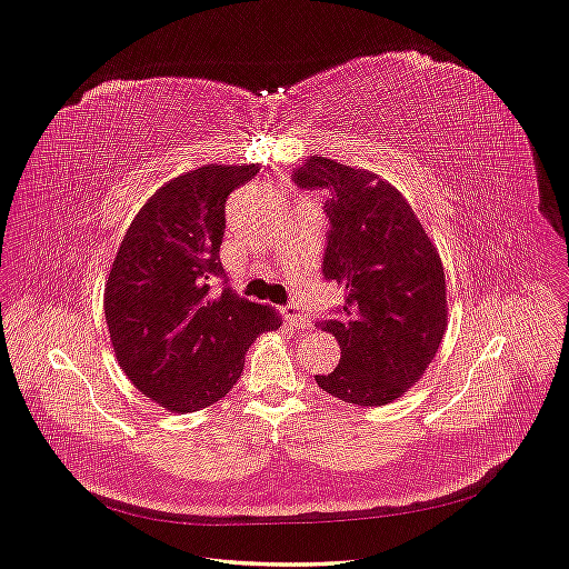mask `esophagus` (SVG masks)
Here are the masks:
<instances>
[{"mask_svg": "<svg viewBox=\"0 0 569 569\" xmlns=\"http://www.w3.org/2000/svg\"><path fill=\"white\" fill-rule=\"evenodd\" d=\"M281 316L286 318V322H290V325H295V327H305V330L311 325V318L302 311L300 305H295V302L286 305V307L281 309Z\"/></svg>", "mask_w": 569, "mask_h": 569, "instance_id": "obj_1", "label": "esophagus"}]
</instances>
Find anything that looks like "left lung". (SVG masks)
<instances>
[{"mask_svg": "<svg viewBox=\"0 0 569 569\" xmlns=\"http://www.w3.org/2000/svg\"><path fill=\"white\" fill-rule=\"evenodd\" d=\"M300 189L327 191L322 277L346 300L320 322L341 346L322 392L357 406H385L420 380L447 327L442 262L406 198L378 174L309 157L292 170Z\"/></svg>", "mask_w": 569, "mask_h": 569, "instance_id": "1", "label": "left lung"}]
</instances>
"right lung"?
Returning <instances> with one entry per match:
<instances>
[{"mask_svg": "<svg viewBox=\"0 0 569 569\" xmlns=\"http://www.w3.org/2000/svg\"><path fill=\"white\" fill-rule=\"evenodd\" d=\"M258 170L212 163L174 177L142 204L112 262L103 307L119 367L168 410L223 399L253 339L281 327L272 307L228 286L219 258L226 200Z\"/></svg>", "mask_w": 569, "mask_h": 569, "instance_id": "add662e5", "label": "right lung"}]
</instances>
